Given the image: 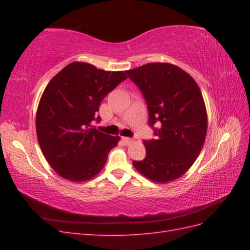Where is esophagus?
I'll list each match as a JSON object with an SVG mask.
<instances>
[{"label":"esophagus","mask_w":250,"mask_h":250,"mask_svg":"<svg viewBox=\"0 0 250 250\" xmlns=\"http://www.w3.org/2000/svg\"><path fill=\"white\" fill-rule=\"evenodd\" d=\"M122 142H123V144L124 145H129V144L132 142V140L131 139H129V138H122Z\"/></svg>","instance_id":"obj_1"}]
</instances>
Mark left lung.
<instances>
[{
    "mask_svg": "<svg viewBox=\"0 0 250 250\" xmlns=\"http://www.w3.org/2000/svg\"><path fill=\"white\" fill-rule=\"evenodd\" d=\"M126 74L145 98L156 137L144 141L146 157L134 161V168L155 183L176 179L191 168L206 141L208 116L200 88L171 63H147Z\"/></svg>",
    "mask_w": 250,
    "mask_h": 250,
    "instance_id": "1",
    "label": "left lung"
}]
</instances>
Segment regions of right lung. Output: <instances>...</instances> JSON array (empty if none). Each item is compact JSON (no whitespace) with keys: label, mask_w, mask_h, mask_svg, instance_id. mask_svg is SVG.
I'll return each mask as SVG.
<instances>
[{"label":"right lung","mask_w":250,"mask_h":250,"mask_svg":"<svg viewBox=\"0 0 250 250\" xmlns=\"http://www.w3.org/2000/svg\"><path fill=\"white\" fill-rule=\"evenodd\" d=\"M127 79L126 72L72 62L51 79L36 112L37 140L60 176L81 183L99 173L120 137L97 130L93 122L104 97Z\"/></svg>","instance_id":"add662e5"}]
</instances>
